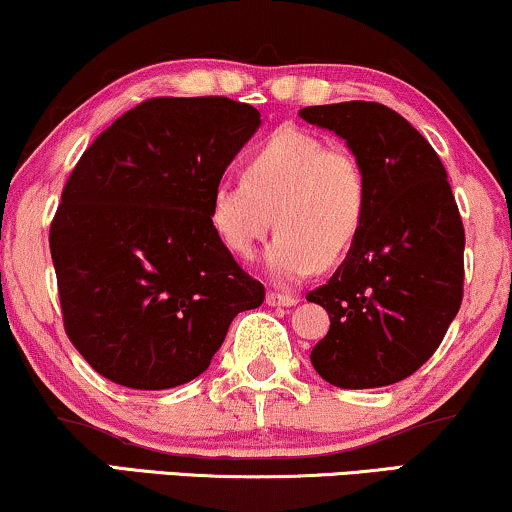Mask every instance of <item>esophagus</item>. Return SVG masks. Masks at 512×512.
Segmentation results:
<instances>
[{
  "label": "esophagus",
  "mask_w": 512,
  "mask_h": 512,
  "mask_svg": "<svg viewBox=\"0 0 512 512\" xmlns=\"http://www.w3.org/2000/svg\"><path fill=\"white\" fill-rule=\"evenodd\" d=\"M267 302L271 304V307H293V304L300 302V297L288 295V293H278V290H269Z\"/></svg>",
  "instance_id": "obj_1"
}]
</instances>
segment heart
I'll return each instance as SVG.
<instances>
[{"label": "heart", "instance_id": "b5f03b06", "mask_svg": "<svg viewBox=\"0 0 512 512\" xmlns=\"http://www.w3.org/2000/svg\"><path fill=\"white\" fill-rule=\"evenodd\" d=\"M371 205V177L357 151L300 127H281L248 153L243 179L210 193V224L238 257H250L274 226L264 252L278 281H300L352 250Z\"/></svg>", "mask_w": 512, "mask_h": 512}]
</instances>
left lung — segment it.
Masks as SVG:
<instances>
[{
  "label": "left lung",
  "instance_id": "1",
  "mask_svg": "<svg viewBox=\"0 0 512 512\" xmlns=\"http://www.w3.org/2000/svg\"><path fill=\"white\" fill-rule=\"evenodd\" d=\"M364 160L371 205L357 243L307 295L331 316L312 364L345 390L385 387L428 361L463 302L465 231L446 170L423 134L375 101L307 106Z\"/></svg>",
  "mask_w": 512,
  "mask_h": 512
}]
</instances>
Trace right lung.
Returning a JSON list of instances; mask_svg holds the SVG:
<instances>
[{"label": "right lung", "instance_id": "1", "mask_svg": "<svg viewBox=\"0 0 512 512\" xmlns=\"http://www.w3.org/2000/svg\"><path fill=\"white\" fill-rule=\"evenodd\" d=\"M260 127L226 96H155L103 129L49 229L63 328L87 364L134 390L198 378L264 286L210 224V193Z\"/></svg>", "mask_w": 512, "mask_h": 512}]
</instances>
